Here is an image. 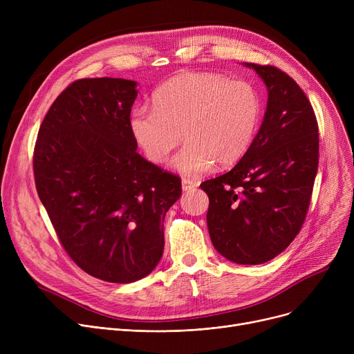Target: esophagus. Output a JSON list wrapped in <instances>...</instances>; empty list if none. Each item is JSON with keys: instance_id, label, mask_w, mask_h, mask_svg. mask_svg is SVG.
Listing matches in <instances>:
<instances>
[{"instance_id": "esophagus-1", "label": "esophagus", "mask_w": 354, "mask_h": 354, "mask_svg": "<svg viewBox=\"0 0 354 354\" xmlns=\"http://www.w3.org/2000/svg\"><path fill=\"white\" fill-rule=\"evenodd\" d=\"M198 185H199V180H196V179H191V178L182 179V189L183 191H191V189L196 188Z\"/></svg>"}]
</instances>
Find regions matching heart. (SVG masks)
<instances>
[{
    "label": "heart",
    "mask_w": 354,
    "mask_h": 354,
    "mask_svg": "<svg viewBox=\"0 0 354 354\" xmlns=\"http://www.w3.org/2000/svg\"><path fill=\"white\" fill-rule=\"evenodd\" d=\"M153 106L130 111V132L153 163L166 162L182 138L187 139L174 160L187 175L205 172L214 162H238L255 138L263 111L259 93L250 82L194 71L160 84Z\"/></svg>",
    "instance_id": "1"
}]
</instances>
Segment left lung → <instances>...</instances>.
I'll return each instance as SVG.
<instances>
[{"label": "left lung", "instance_id": "obj_1", "mask_svg": "<svg viewBox=\"0 0 354 354\" xmlns=\"http://www.w3.org/2000/svg\"><path fill=\"white\" fill-rule=\"evenodd\" d=\"M268 90L264 120L247 153L224 175L201 183L215 250L257 266L300 232L319 167V124L303 88L275 66L245 63Z\"/></svg>", "mask_w": 354, "mask_h": 354}]
</instances>
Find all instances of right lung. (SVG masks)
Segmentation results:
<instances>
[{
  "label": "right lung",
  "instance_id": "add662e5",
  "mask_svg": "<svg viewBox=\"0 0 354 354\" xmlns=\"http://www.w3.org/2000/svg\"><path fill=\"white\" fill-rule=\"evenodd\" d=\"M136 82L80 79L54 100L37 135L35 188L60 244L107 283L151 274L163 252L165 215L180 178L142 158L129 118Z\"/></svg>",
  "mask_w": 354,
  "mask_h": 354
}]
</instances>
